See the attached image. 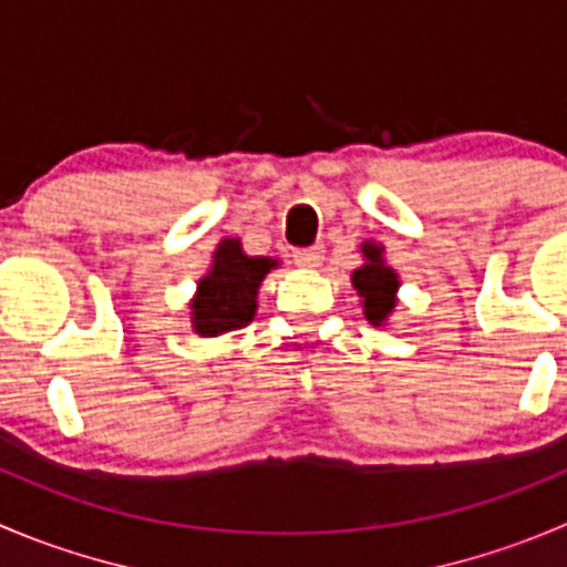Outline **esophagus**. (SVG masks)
<instances>
[{
	"instance_id": "esophagus-1",
	"label": "esophagus",
	"mask_w": 567,
	"mask_h": 567,
	"mask_svg": "<svg viewBox=\"0 0 567 567\" xmlns=\"http://www.w3.org/2000/svg\"><path fill=\"white\" fill-rule=\"evenodd\" d=\"M293 260L305 268H318L323 260V246H307V249H296Z\"/></svg>"
}]
</instances>
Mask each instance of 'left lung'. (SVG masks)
I'll list each match as a JSON object with an SVG mask.
<instances>
[{"label":"left lung","mask_w":567,"mask_h":567,"mask_svg":"<svg viewBox=\"0 0 567 567\" xmlns=\"http://www.w3.org/2000/svg\"><path fill=\"white\" fill-rule=\"evenodd\" d=\"M362 266L351 271V285L360 296L362 316L373 327H388L390 316L399 307L401 279L395 268L384 262V246L377 240H362Z\"/></svg>","instance_id":"obj_1"}]
</instances>
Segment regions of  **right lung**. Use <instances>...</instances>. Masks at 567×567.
<instances>
[{
	"mask_svg": "<svg viewBox=\"0 0 567 567\" xmlns=\"http://www.w3.org/2000/svg\"><path fill=\"white\" fill-rule=\"evenodd\" d=\"M274 268H279L277 257L246 255L240 238H224L213 251L207 274L196 282L188 305L190 329L199 338H218L251 323L260 285Z\"/></svg>",
	"mask_w": 567,
	"mask_h": 567,
	"instance_id": "add662e5",
	"label": "right lung"
}]
</instances>
